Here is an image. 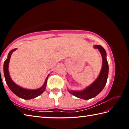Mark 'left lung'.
<instances>
[{"label":"left lung","mask_w":129,"mask_h":129,"mask_svg":"<svg viewBox=\"0 0 129 129\" xmlns=\"http://www.w3.org/2000/svg\"><path fill=\"white\" fill-rule=\"evenodd\" d=\"M94 48L99 50L102 58V69L99 76L92 84L82 90H68L71 94L79 99L85 100L95 97L103 90L106 84L108 77L109 65L108 61L106 60V52L105 50L100 45H94Z\"/></svg>","instance_id":"obj_1"}]
</instances>
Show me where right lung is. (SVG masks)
<instances>
[{
  "mask_svg": "<svg viewBox=\"0 0 129 129\" xmlns=\"http://www.w3.org/2000/svg\"><path fill=\"white\" fill-rule=\"evenodd\" d=\"M16 48L13 49L9 52V53L8 54L7 59L5 60V61L4 62L3 71L6 82L7 83L8 88H10V90H11L15 95H16L17 97L21 98V99L24 100H30L34 99V98L38 97L39 95L41 94L45 90L47 86L48 77L50 74H49L48 76L47 77L44 83V84L43 85V86L38 89L32 90V89H25L15 84L11 79V78L10 77L9 71H8V67H9V62L11 54L13 52L15 51H16Z\"/></svg>",
  "mask_w": 129,
  "mask_h": 129,
  "instance_id": "1",
  "label": "right lung"
}]
</instances>
